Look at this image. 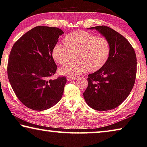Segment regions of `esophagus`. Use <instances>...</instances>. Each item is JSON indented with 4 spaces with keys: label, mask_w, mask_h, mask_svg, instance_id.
<instances>
[{
    "label": "esophagus",
    "mask_w": 147,
    "mask_h": 147,
    "mask_svg": "<svg viewBox=\"0 0 147 147\" xmlns=\"http://www.w3.org/2000/svg\"><path fill=\"white\" fill-rule=\"evenodd\" d=\"M67 79L68 80H75L76 78H73V77H70V76H68L67 78Z\"/></svg>",
    "instance_id": "esophagus-1"
}]
</instances>
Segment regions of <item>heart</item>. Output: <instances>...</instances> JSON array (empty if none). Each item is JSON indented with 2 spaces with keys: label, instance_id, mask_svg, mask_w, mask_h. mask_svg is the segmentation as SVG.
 Masks as SVG:
<instances>
[{
  "label": "heart",
  "instance_id": "heart-1",
  "mask_svg": "<svg viewBox=\"0 0 147 147\" xmlns=\"http://www.w3.org/2000/svg\"><path fill=\"white\" fill-rule=\"evenodd\" d=\"M65 45L57 43L52 56L57 63L64 65L76 54V63L65 65L61 74L76 76L89 72H95L104 66L111 53V43L106 38L98 37L93 33L77 30L70 33L63 39Z\"/></svg>",
  "mask_w": 147,
  "mask_h": 147
}]
</instances>
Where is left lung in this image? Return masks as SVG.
Listing matches in <instances>:
<instances>
[{"label": "left lung", "instance_id": "1", "mask_svg": "<svg viewBox=\"0 0 147 147\" xmlns=\"http://www.w3.org/2000/svg\"><path fill=\"white\" fill-rule=\"evenodd\" d=\"M99 31L111 43V53L104 67L88 74L83 93L87 104L98 111L119 106L129 95L137 75V57L127 39L106 26L90 28Z\"/></svg>", "mask_w": 147, "mask_h": 147}]
</instances>
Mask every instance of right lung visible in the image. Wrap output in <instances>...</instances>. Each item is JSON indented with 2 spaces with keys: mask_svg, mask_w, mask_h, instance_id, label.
<instances>
[{
  "mask_svg": "<svg viewBox=\"0 0 147 147\" xmlns=\"http://www.w3.org/2000/svg\"><path fill=\"white\" fill-rule=\"evenodd\" d=\"M63 34L57 28L36 26L17 40L10 51L8 80L20 101L33 110L51 108L63 96L66 77L50 78L57 69L53 49Z\"/></svg>",
  "mask_w": 147,
  "mask_h": 147,
  "instance_id": "add662e5",
  "label": "right lung"
}]
</instances>
